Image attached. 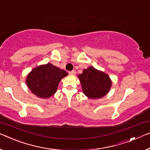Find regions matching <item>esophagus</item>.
<instances>
[{"label": "esophagus", "instance_id": "esophagus-1", "mask_svg": "<svg viewBox=\"0 0 150 150\" xmlns=\"http://www.w3.org/2000/svg\"><path fill=\"white\" fill-rule=\"evenodd\" d=\"M69 74L71 75H74L76 74V72H75V70H72V71H70V72H69Z\"/></svg>", "mask_w": 150, "mask_h": 150}]
</instances>
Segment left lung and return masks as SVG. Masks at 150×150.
Wrapping results in <instances>:
<instances>
[{"label":"left lung","instance_id":"8db88e82","mask_svg":"<svg viewBox=\"0 0 150 150\" xmlns=\"http://www.w3.org/2000/svg\"><path fill=\"white\" fill-rule=\"evenodd\" d=\"M82 91L89 98H100L105 96L110 91L112 82L109 75L97 70L93 66L84 69L78 75Z\"/></svg>","mask_w":150,"mask_h":150}]
</instances>
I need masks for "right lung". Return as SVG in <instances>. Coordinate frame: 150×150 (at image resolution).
<instances>
[{
	"instance_id": "add662e5",
	"label": "right lung",
	"mask_w": 150,
	"mask_h": 150,
	"mask_svg": "<svg viewBox=\"0 0 150 150\" xmlns=\"http://www.w3.org/2000/svg\"><path fill=\"white\" fill-rule=\"evenodd\" d=\"M68 74L65 70L48 63L33 68L27 76V86L40 98H50L56 93L60 80Z\"/></svg>"
}]
</instances>
